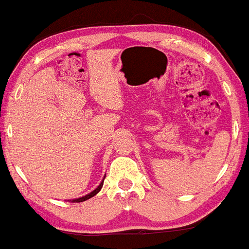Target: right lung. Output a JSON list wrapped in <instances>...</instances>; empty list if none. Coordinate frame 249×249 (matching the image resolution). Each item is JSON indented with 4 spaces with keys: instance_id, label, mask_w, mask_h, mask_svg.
I'll return each instance as SVG.
<instances>
[{
    "instance_id": "obj_1",
    "label": "right lung",
    "mask_w": 249,
    "mask_h": 249,
    "mask_svg": "<svg viewBox=\"0 0 249 249\" xmlns=\"http://www.w3.org/2000/svg\"><path fill=\"white\" fill-rule=\"evenodd\" d=\"M105 177H106V176H105ZM105 177H104V179H102V182L100 183V184H99V187H97L96 189H94V190H92L91 193H89V194L84 195V196H82V197H78V199H71V200H69V201H70V202H83V201H85V200H89L90 197L95 196V195H96L97 193H99L100 190H101L102 185H104V180H105Z\"/></svg>"
}]
</instances>
